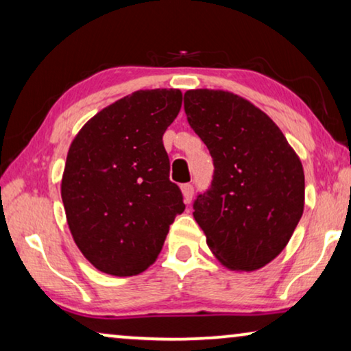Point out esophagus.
I'll use <instances>...</instances> for the list:
<instances>
[{
  "mask_svg": "<svg viewBox=\"0 0 351 351\" xmlns=\"http://www.w3.org/2000/svg\"><path fill=\"white\" fill-rule=\"evenodd\" d=\"M181 191H182V195H184L186 204H191L192 195H194V186H192V184H182Z\"/></svg>",
  "mask_w": 351,
  "mask_h": 351,
  "instance_id": "1",
  "label": "esophagus"
}]
</instances>
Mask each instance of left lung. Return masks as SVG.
<instances>
[{"instance_id": "obj_1", "label": "left lung", "mask_w": 351, "mask_h": 351, "mask_svg": "<svg viewBox=\"0 0 351 351\" xmlns=\"http://www.w3.org/2000/svg\"><path fill=\"white\" fill-rule=\"evenodd\" d=\"M184 111L215 165L210 187L192 205L206 245L227 269L264 267L302 218L298 154L265 112L230 92L187 90Z\"/></svg>"}]
</instances>
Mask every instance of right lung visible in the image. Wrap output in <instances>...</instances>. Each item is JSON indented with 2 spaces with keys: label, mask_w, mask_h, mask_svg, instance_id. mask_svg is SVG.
<instances>
[{
  "label": "right lung",
  "mask_w": 351,
  "mask_h": 351,
  "mask_svg": "<svg viewBox=\"0 0 351 351\" xmlns=\"http://www.w3.org/2000/svg\"><path fill=\"white\" fill-rule=\"evenodd\" d=\"M181 101L178 88L133 92L93 116L71 143L63 206L77 248L101 272L146 270L186 208L162 141Z\"/></svg>",
  "instance_id": "add662e5"
}]
</instances>
